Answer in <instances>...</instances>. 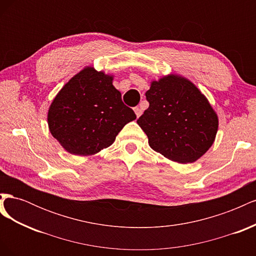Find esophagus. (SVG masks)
<instances>
[{
  "instance_id": "obj_1",
  "label": "esophagus",
  "mask_w": 256,
  "mask_h": 256,
  "mask_svg": "<svg viewBox=\"0 0 256 256\" xmlns=\"http://www.w3.org/2000/svg\"><path fill=\"white\" fill-rule=\"evenodd\" d=\"M134 112H136V118H140V116L142 115V109L141 108H138V106H136V108H134Z\"/></svg>"
}]
</instances>
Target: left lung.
Here are the masks:
<instances>
[{
	"instance_id": "obj_1",
	"label": "left lung",
	"mask_w": 256,
	"mask_h": 256,
	"mask_svg": "<svg viewBox=\"0 0 256 256\" xmlns=\"http://www.w3.org/2000/svg\"><path fill=\"white\" fill-rule=\"evenodd\" d=\"M148 109L136 120L152 148L178 164H192L210 148L218 115L190 80L168 74L152 81Z\"/></svg>"
}]
</instances>
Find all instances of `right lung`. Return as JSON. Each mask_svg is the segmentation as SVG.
<instances>
[{
	"label": "right lung",
	"mask_w": 256,
	"mask_h": 256,
	"mask_svg": "<svg viewBox=\"0 0 256 256\" xmlns=\"http://www.w3.org/2000/svg\"><path fill=\"white\" fill-rule=\"evenodd\" d=\"M112 83V74L88 66L53 99L48 111L49 130L68 152L95 154L112 145L124 126L136 118Z\"/></svg>",
	"instance_id": "add662e5"
}]
</instances>
